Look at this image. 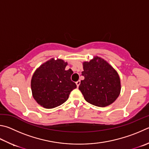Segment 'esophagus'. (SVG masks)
Instances as JSON below:
<instances>
[{
  "label": "esophagus",
  "mask_w": 149,
  "mask_h": 149,
  "mask_svg": "<svg viewBox=\"0 0 149 149\" xmlns=\"http://www.w3.org/2000/svg\"><path fill=\"white\" fill-rule=\"evenodd\" d=\"M76 83V85H77V87H78V86H79V85H80V83H81V81H80L79 80V81H77L76 83Z\"/></svg>",
  "instance_id": "obj_1"
}]
</instances>
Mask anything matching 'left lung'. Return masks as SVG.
Wrapping results in <instances>:
<instances>
[{
	"label": "left lung",
	"mask_w": 149,
	"mask_h": 149,
	"mask_svg": "<svg viewBox=\"0 0 149 149\" xmlns=\"http://www.w3.org/2000/svg\"><path fill=\"white\" fill-rule=\"evenodd\" d=\"M79 89L85 100L98 107L111 104L120 93V81L118 73L104 59L95 56L84 62Z\"/></svg>",
	"instance_id": "8db88e82"
}]
</instances>
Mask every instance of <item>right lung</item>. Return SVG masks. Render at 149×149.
Segmentation results:
<instances>
[{
	"label": "right lung",
	"instance_id": "1",
	"mask_svg": "<svg viewBox=\"0 0 149 149\" xmlns=\"http://www.w3.org/2000/svg\"><path fill=\"white\" fill-rule=\"evenodd\" d=\"M67 64L61 59L52 58L40 66L32 75V96L41 106L51 109L61 105L77 87L71 80L72 70H65Z\"/></svg>",
	"mask_w": 149,
	"mask_h": 149
}]
</instances>
